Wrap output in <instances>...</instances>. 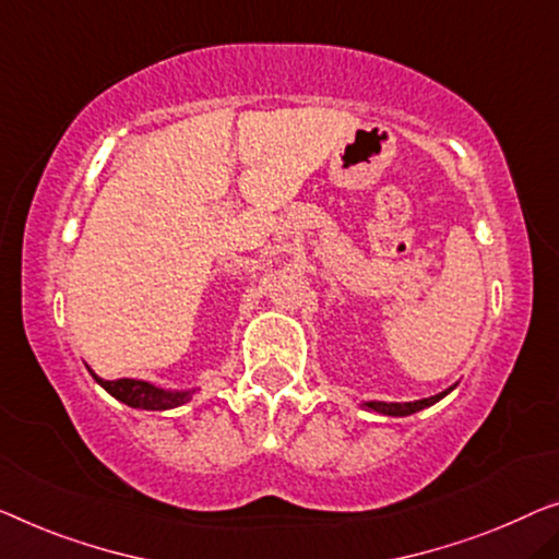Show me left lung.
I'll return each instance as SVG.
<instances>
[{"label": "left lung", "mask_w": 559, "mask_h": 559, "mask_svg": "<svg viewBox=\"0 0 559 559\" xmlns=\"http://www.w3.org/2000/svg\"><path fill=\"white\" fill-rule=\"evenodd\" d=\"M454 386H449L447 391H441V394H435L429 399H416V402H361V406H366V409H371L377 414H384V416H409V414L427 409V406H431V404H437L439 399H444L449 394V391H454Z\"/></svg>", "instance_id": "1"}]
</instances>
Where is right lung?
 Segmentation results:
<instances>
[{
	"mask_svg": "<svg viewBox=\"0 0 559 559\" xmlns=\"http://www.w3.org/2000/svg\"><path fill=\"white\" fill-rule=\"evenodd\" d=\"M93 379L103 386L107 394L118 399V402L132 406V409H145V412H165L175 409V406L188 404L198 389H160L143 379H118V381H105L90 369Z\"/></svg>",
	"mask_w": 559,
	"mask_h": 559,
	"instance_id": "1",
	"label": "right lung"
}]
</instances>
